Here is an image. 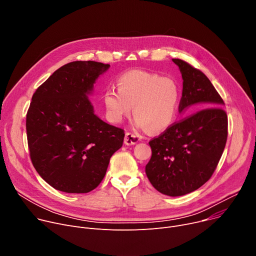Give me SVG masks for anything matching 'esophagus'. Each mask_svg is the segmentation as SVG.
<instances>
[{
	"mask_svg": "<svg viewBox=\"0 0 256 256\" xmlns=\"http://www.w3.org/2000/svg\"><path fill=\"white\" fill-rule=\"evenodd\" d=\"M138 141H140V138H138V136H136L132 132H126V136H124V144L130 146V145H134L136 144Z\"/></svg>",
	"mask_w": 256,
	"mask_h": 256,
	"instance_id": "1",
	"label": "esophagus"
}]
</instances>
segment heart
Returning <instances> with one entry per match:
<instances>
[{
  "label": "heart",
  "instance_id": "b5f03b06",
  "mask_svg": "<svg viewBox=\"0 0 256 256\" xmlns=\"http://www.w3.org/2000/svg\"><path fill=\"white\" fill-rule=\"evenodd\" d=\"M118 90H105L103 102L109 122L120 124L134 107V126L161 132L170 128L178 115L180 88L172 78L144 70H130L116 80Z\"/></svg>",
  "mask_w": 256,
  "mask_h": 256
}]
</instances>
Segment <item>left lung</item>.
Masks as SVG:
<instances>
[{
  "instance_id": "8db88e82",
  "label": "left lung",
  "mask_w": 256,
  "mask_h": 256,
  "mask_svg": "<svg viewBox=\"0 0 256 256\" xmlns=\"http://www.w3.org/2000/svg\"><path fill=\"white\" fill-rule=\"evenodd\" d=\"M172 61L182 78L178 112L191 106L198 111L149 142L152 156L145 172L158 192L176 197L194 192L212 178L226 146L228 118L207 76L180 59Z\"/></svg>"
}]
</instances>
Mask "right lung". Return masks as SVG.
<instances>
[{
    "label": "right lung",
    "instance_id": "1",
    "mask_svg": "<svg viewBox=\"0 0 256 256\" xmlns=\"http://www.w3.org/2000/svg\"><path fill=\"white\" fill-rule=\"evenodd\" d=\"M109 64L74 61L38 88L26 114L28 142L38 174L56 190L88 193L106 174L124 132L95 114L88 96Z\"/></svg>",
    "mask_w": 256,
    "mask_h": 256
}]
</instances>
